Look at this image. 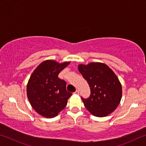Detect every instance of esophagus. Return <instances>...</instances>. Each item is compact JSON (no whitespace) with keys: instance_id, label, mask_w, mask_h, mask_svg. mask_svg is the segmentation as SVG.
<instances>
[{"instance_id":"esophagus-1","label":"esophagus","mask_w":146,"mask_h":146,"mask_svg":"<svg viewBox=\"0 0 146 146\" xmlns=\"http://www.w3.org/2000/svg\"><path fill=\"white\" fill-rule=\"evenodd\" d=\"M75 94H76V95H78V94H79V90H76V91H75Z\"/></svg>"}]
</instances>
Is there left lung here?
Listing matches in <instances>:
<instances>
[{"instance_id":"left-lung-1","label":"left lung","mask_w":146,"mask_h":146,"mask_svg":"<svg viewBox=\"0 0 146 146\" xmlns=\"http://www.w3.org/2000/svg\"><path fill=\"white\" fill-rule=\"evenodd\" d=\"M78 69L90 88V97H81L88 111L98 117H106L114 111L120 102L122 90L111 69L101 62L79 64Z\"/></svg>"}]
</instances>
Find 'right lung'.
Segmentation results:
<instances>
[{
	"label": "right lung",
	"instance_id": "1",
	"mask_svg": "<svg viewBox=\"0 0 146 146\" xmlns=\"http://www.w3.org/2000/svg\"><path fill=\"white\" fill-rule=\"evenodd\" d=\"M70 62L58 63L46 60L34 70L27 84V96L32 108L39 115L53 118L66 107L72 93L66 91V83L58 77Z\"/></svg>",
	"mask_w": 146,
	"mask_h": 146
}]
</instances>
